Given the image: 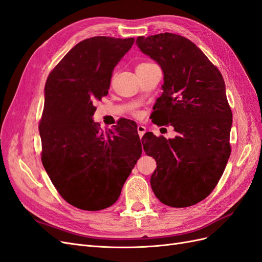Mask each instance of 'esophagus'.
Listing matches in <instances>:
<instances>
[{
    "instance_id": "1",
    "label": "esophagus",
    "mask_w": 262,
    "mask_h": 262,
    "mask_svg": "<svg viewBox=\"0 0 262 262\" xmlns=\"http://www.w3.org/2000/svg\"><path fill=\"white\" fill-rule=\"evenodd\" d=\"M138 133H139V136H140V138H142L144 136V133L146 132V128L144 125H142V124H139L138 125Z\"/></svg>"
}]
</instances>
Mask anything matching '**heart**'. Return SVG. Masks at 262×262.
Here are the masks:
<instances>
[{
  "label": "heart",
  "instance_id": "b5f03b06",
  "mask_svg": "<svg viewBox=\"0 0 262 262\" xmlns=\"http://www.w3.org/2000/svg\"><path fill=\"white\" fill-rule=\"evenodd\" d=\"M146 64H149V63H142V64H140L139 67H142V66H146Z\"/></svg>",
  "mask_w": 262,
  "mask_h": 262
}]
</instances>
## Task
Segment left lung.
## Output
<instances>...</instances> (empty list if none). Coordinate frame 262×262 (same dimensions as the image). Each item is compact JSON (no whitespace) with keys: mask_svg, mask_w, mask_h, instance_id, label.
<instances>
[{"mask_svg":"<svg viewBox=\"0 0 262 262\" xmlns=\"http://www.w3.org/2000/svg\"><path fill=\"white\" fill-rule=\"evenodd\" d=\"M136 42L164 74L153 120L178 133L168 140L152 132L142 138L144 152L157 164L150 187L168 207H190L212 192L231 155L233 116L223 76L185 37L165 33L141 36Z\"/></svg>","mask_w":262,"mask_h":262,"instance_id":"obj_1","label":"left lung"}]
</instances>
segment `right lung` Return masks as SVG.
I'll return each instance as SVG.
<instances>
[{"label": "right lung", "instance_id": "right-lung-1", "mask_svg": "<svg viewBox=\"0 0 262 262\" xmlns=\"http://www.w3.org/2000/svg\"><path fill=\"white\" fill-rule=\"evenodd\" d=\"M134 38L93 37L78 42L49 74L39 123L43 167L73 207L98 211L113 205L142 154L132 121L114 130L94 122V104L106 96L113 71Z\"/></svg>", "mask_w": 262, "mask_h": 262}]
</instances>
